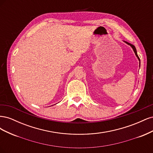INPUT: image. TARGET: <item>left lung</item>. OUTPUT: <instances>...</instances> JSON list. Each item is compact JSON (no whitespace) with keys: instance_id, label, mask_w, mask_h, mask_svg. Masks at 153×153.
Masks as SVG:
<instances>
[{"instance_id":"1","label":"left lung","mask_w":153,"mask_h":153,"mask_svg":"<svg viewBox=\"0 0 153 153\" xmlns=\"http://www.w3.org/2000/svg\"><path fill=\"white\" fill-rule=\"evenodd\" d=\"M126 43H127V44H128V45H130L131 46V47H132V48L133 49V50H134V52H135V55H136V56L138 57V59H139V61H140V58L139 57H138V55H137V50H136V48L135 47V46H134V45H131V44H130V43H128V42H126Z\"/></svg>"}]
</instances>
